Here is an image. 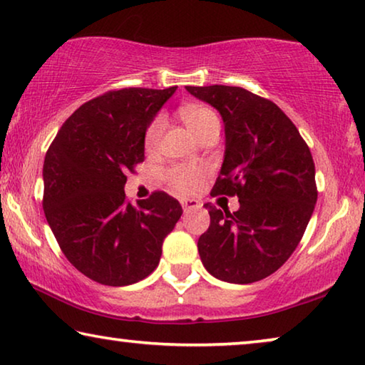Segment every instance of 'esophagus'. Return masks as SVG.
Instances as JSON below:
<instances>
[{"instance_id": "esophagus-1", "label": "esophagus", "mask_w": 365, "mask_h": 365, "mask_svg": "<svg viewBox=\"0 0 365 365\" xmlns=\"http://www.w3.org/2000/svg\"><path fill=\"white\" fill-rule=\"evenodd\" d=\"M181 205H182V210L186 212V214L190 210L200 209V202L194 200V199H181Z\"/></svg>"}]
</instances>
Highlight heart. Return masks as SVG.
<instances>
[{"instance_id":"heart-1","label":"heart","mask_w":365,"mask_h":365,"mask_svg":"<svg viewBox=\"0 0 365 365\" xmlns=\"http://www.w3.org/2000/svg\"><path fill=\"white\" fill-rule=\"evenodd\" d=\"M184 124L187 125L190 132L194 133L195 137H200L207 128L212 125L218 124V119L215 112L204 108V106H187L181 110ZM165 128V119L163 115L155 117L153 122L148 125L147 133H145V147L147 148H155L160 142L161 133H163ZM207 171L204 168H194V166H173L165 173V178L168 184L173 189H176L178 192L181 194H190L195 192L202 184H204Z\"/></svg>"}]
</instances>
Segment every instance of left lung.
Returning a JSON list of instances; mask_svg holds the SVG:
<instances>
[{
    "instance_id": "8db88e82",
    "label": "left lung",
    "mask_w": 365,
    "mask_h": 365,
    "mask_svg": "<svg viewBox=\"0 0 365 365\" xmlns=\"http://www.w3.org/2000/svg\"><path fill=\"white\" fill-rule=\"evenodd\" d=\"M220 112L225 155L212 195H237L240 209L205 204L210 227L197 241L202 264L232 284L261 280L289 259L317 204L315 163L294 122L272 101L238 86H186Z\"/></svg>"
}]
</instances>
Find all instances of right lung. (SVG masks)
I'll return each mask as SVG.
<instances>
[{
  "label": "right lung",
  "mask_w": 365,
  "mask_h": 365,
  "mask_svg": "<svg viewBox=\"0 0 365 365\" xmlns=\"http://www.w3.org/2000/svg\"><path fill=\"white\" fill-rule=\"evenodd\" d=\"M178 86L125 88L88 101L66 119L43 161V212L73 266L122 287L155 271L179 202L153 192L127 202V173L145 160V133Z\"/></svg>",
  "instance_id": "obj_1"
}]
</instances>
